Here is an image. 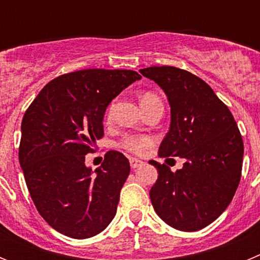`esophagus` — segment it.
<instances>
[{
	"instance_id": "34e87169",
	"label": "esophagus",
	"mask_w": 260,
	"mask_h": 260,
	"mask_svg": "<svg viewBox=\"0 0 260 260\" xmlns=\"http://www.w3.org/2000/svg\"><path fill=\"white\" fill-rule=\"evenodd\" d=\"M143 164L144 162L142 161V160H139V158H134V157L130 158V167H132L133 169H137V168L142 167Z\"/></svg>"
}]
</instances>
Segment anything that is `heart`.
Here are the masks:
<instances>
[{
    "instance_id": "obj_1",
    "label": "heart",
    "mask_w": 260,
    "mask_h": 260,
    "mask_svg": "<svg viewBox=\"0 0 260 260\" xmlns=\"http://www.w3.org/2000/svg\"><path fill=\"white\" fill-rule=\"evenodd\" d=\"M157 96L152 92H144L141 96V104H147V103H151L153 100H157ZM108 117L112 116V107H109L108 109ZM118 146L122 148V150L127 151L130 153H134V155H142V153L146 152V150L148 147L152 146V139L147 135H126L123 137L121 141H119Z\"/></svg>"
}]
</instances>
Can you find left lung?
Listing matches in <instances>:
<instances>
[{
  "label": "left lung",
  "mask_w": 260,
  "mask_h": 260,
  "mask_svg": "<svg viewBox=\"0 0 260 260\" xmlns=\"http://www.w3.org/2000/svg\"><path fill=\"white\" fill-rule=\"evenodd\" d=\"M164 89L171 104V127L160 157L185 158L172 172L151 160L158 172L150 190L152 206L168 225L195 232L215 221L233 199L241 180L243 142L233 114L204 80L174 66L139 70Z\"/></svg>",
  "instance_id": "obj_1"
}]
</instances>
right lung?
<instances>
[{
  "mask_svg": "<svg viewBox=\"0 0 260 260\" xmlns=\"http://www.w3.org/2000/svg\"><path fill=\"white\" fill-rule=\"evenodd\" d=\"M141 78L137 71L105 69L59 75L23 116L19 162L27 189L41 217L68 237H93L116 215L128 160L108 151L95 174L84 160L104 135L109 103Z\"/></svg>",
  "mask_w": 260,
  "mask_h": 260,
  "instance_id": "1",
  "label": "right lung"
}]
</instances>
